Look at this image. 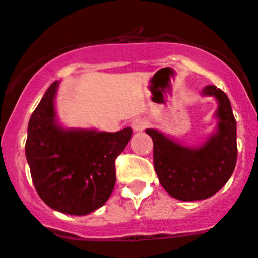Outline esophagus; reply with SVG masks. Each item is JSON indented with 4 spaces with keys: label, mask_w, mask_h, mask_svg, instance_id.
Returning <instances> with one entry per match:
<instances>
[{
    "label": "esophagus",
    "mask_w": 258,
    "mask_h": 258,
    "mask_svg": "<svg viewBox=\"0 0 258 258\" xmlns=\"http://www.w3.org/2000/svg\"><path fill=\"white\" fill-rule=\"evenodd\" d=\"M146 126H147V121L145 118H134L132 121V129L134 132H142Z\"/></svg>",
    "instance_id": "esophagus-1"
}]
</instances>
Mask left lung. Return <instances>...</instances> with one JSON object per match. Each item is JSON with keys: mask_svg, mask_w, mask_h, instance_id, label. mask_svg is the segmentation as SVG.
Masks as SVG:
<instances>
[{"mask_svg": "<svg viewBox=\"0 0 258 258\" xmlns=\"http://www.w3.org/2000/svg\"><path fill=\"white\" fill-rule=\"evenodd\" d=\"M218 102L217 132L200 147H186L156 129H146L154 142V166L161 186L182 202L208 199L226 184L235 169L236 121L231 103L217 86L203 89Z\"/></svg>", "mask_w": 258, "mask_h": 258, "instance_id": "8db88e82", "label": "left lung"}]
</instances>
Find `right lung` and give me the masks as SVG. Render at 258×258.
Wrapping results in <instances>:
<instances>
[{
	"instance_id": "right-lung-1",
	"label": "right lung",
	"mask_w": 258,
	"mask_h": 258,
	"mask_svg": "<svg viewBox=\"0 0 258 258\" xmlns=\"http://www.w3.org/2000/svg\"><path fill=\"white\" fill-rule=\"evenodd\" d=\"M59 83L49 86L28 124L26 156L38 197L50 208L85 216L101 208L116 183L115 160L132 137L120 132L64 129L56 121Z\"/></svg>"
}]
</instances>
